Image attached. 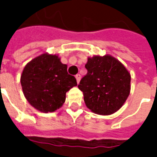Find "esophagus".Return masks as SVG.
<instances>
[{"mask_svg": "<svg viewBox=\"0 0 157 157\" xmlns=\"http://www.w3.org/2000/svg\"><path fill=\"white\" fill-rule=\"evenodd\" d=\"M75 79H76V82H77V83H79L80 80H81V75H80V74L75 75Z\"/></svg>", "mask_w": 157, "mask_h": 157, "instance_id": "34e87169", "label": "esophagus"}]
</instances>
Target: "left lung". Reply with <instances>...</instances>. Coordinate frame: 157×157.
I'll return each mask as SVG.
<instances>
[{"instance_id": "1", "label": "left lung", "mask_w": 157, "mask_h": 157, "mask_svg": "<svg viewBox=\"0 0 157 157\" xmlns=\"http://www.w3.org/2000/svg\"><path fill=\"white\" fill-rule=\"evenodd\" d=\"M86 75L78 88L91 111L101 115L112 114L121 108L129 95L130 74L118 59L110 55L88 58Z\"/></svg>"}]
</instances>
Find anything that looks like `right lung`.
<instances>
[{
  "instance_id": "right-lung-1",
  "label": "right lung",
  "mask_w": 157,
  "mask_h": 157,
  "mask_svg": "<svg viewBox=\"0 0 157 157\" xmlns=\"http://www.w3.org/2000/svg\"><path fill=\"white\" fill-rule=\"evenodd\" d=\"M21 85L29 103L41 112L48 113L63 105L65 93L77 83L57 55L43 54L24 67Z\"/></svg>"
}]
</instances>
